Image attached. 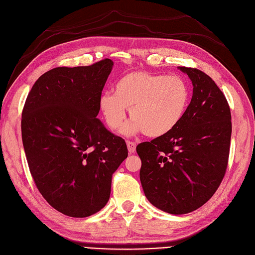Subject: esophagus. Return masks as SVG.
Segmentation results:
<instances>
[{"label": "esophagus", "instance_id": "esophagus-1", "mask_svg": "<svg viewBox=\"0 0 255 255\" xmlns=\"http://www.w3.org/2000/svg\"><path fill=\"white\" fill-rule=\"evenodd\" d=\"M127 147H128V151L130 153H133L135 151L136 144L133 142H130V140H127Z\"/></svg>", "mask_w": 255, "mask_h": 255}]
</instances>
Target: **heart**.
Masks as SVG:
<instances>
[{"instance_id": "obj_1", "label": "heart", "mask_w": 255, "mask_h": 255, "mask_svg": "<svg viewBox=\"0 0 255 255\" xmlns=\"http://www.w3.org/2000/svg\"><path fill=\"white\" fill-rule=\"evenodd\" d=\"M189 98V86L178 75L134 71L117 82L115 93L104 92L99 107L110 129H119L130 109L132 122L125 126V134L144 132L149 137H159L182 121Z\"/></svg>"}]
</instances>
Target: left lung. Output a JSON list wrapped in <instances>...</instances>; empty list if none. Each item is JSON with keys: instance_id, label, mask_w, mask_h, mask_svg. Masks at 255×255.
Instances as JSON below:
<instances>
[{"instance_id": "obj_1", "label": "left lung", "mask_w": 255, "mask_h": 255, "mask_svg": "<svg viewBox=\"0 0 255 255\" xmlns=\"http://www.w3.org/2000/svg\"><path fill=\"white\" fill-rule=\"evenodd\" d=\"M193 85L184 118L170 132L136 146L139 180L148 201L171 214L200 208L218 190L228 165L229 104L205 72L178 67Z\"/></svg>"}]
</instances>
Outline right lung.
<instances>
[{
  "label": "right lung",
  "instance_id": "add662e5",
  "mask_svg": "<svg viewBox=\"0 0 255 255\" xmlns=\"http://www.w3.org/2000/svg\"><path fill=\"white\" fill-rule=\"evenodd\" d=\"M112 66L104 59L45 72L22 111L23 146L34 184L52 208L71 218L105 207L112 174L128 156L125 139L97 119Z\"/></svg>",
  "mask_w": 255,
  "mask_h": 255
}]
</instances>
